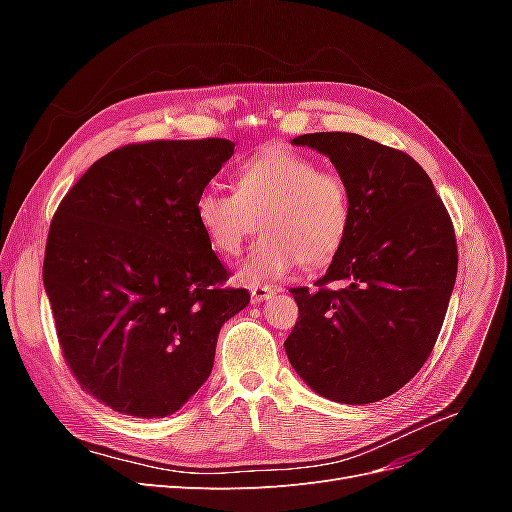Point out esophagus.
Here are the masks:
<instances>
[{
  "label": "esophagus",
  "mask_w": 512,
  "mask_h": 512,
  "mask_svg": "<svg viewBox=\"0 0 512 512\" xmlns=\"http://www.w3.org/2000/svg\"><path fill=\"white\" fill-rule=\"evenodd\" d=\"M273 294H275V288H273V286H254V288H252V301H254V303H262V301L271 299Z\"/></svg>",
  "instance_id": "1"
}]
</instances>
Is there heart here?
I'll return each instance as SVG.
<instances>
[{
    "instance_id": "heart-1",
    "label": "heart",
    "mask_w": 512,
    "mask_h": 512,
    "mask_svg": "<svg viewBox=\"0 0 512 512\" xmlns=\"http://www.w3.org/2000/svg\"><path fill=\"white\" fill-rule=\"evenodd\" d=\"M346 181L286 147H267L245 160L235 194L205 188L196 198V220L213 250L237 256L262 224V237L237 269L245 286H260L305 265L329 262L350 228Z\"/></svg>"
}]
</instances>
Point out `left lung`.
<instances>
[{
  "label": "left lung",
  "instance_id": "8db88e82",
  "mask_svg": "<svg viewBox=\"0 0 512 512\" xmlns=\"http://www.w3.org/2000/svg\"><path fill=\"white\" fill-rule=\"evenodd\" d=\"M335 166L350 192V228L318 290L292 288L299 320L290 365L337 404L399 391L436 344L457 277L451 218L410 156L350 132L292 138Z\"/></svg>",
  "mask_w": 512,
  "mask_h": 512
}]
</instances>
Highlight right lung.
Instances as JSON below:
<instances>
[{"instance_id": "1", "label": "right lung", "mask_w": 512, "mask_h": 512, "mask_svg": "<svg viewBox=\"0 0 512 512\" xmlns=\"http://www.w3.org/2000/svg\"><path fill=\"white\" fill-rule=\"evenodd\" d=\"M235 153L226 138L128 145L61 200L42 282L83 389L119 414L164 418L213 369L222 324L250 303L196 220V198Z\"/></svg>"}]
</instances>
